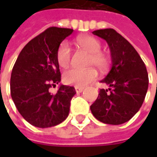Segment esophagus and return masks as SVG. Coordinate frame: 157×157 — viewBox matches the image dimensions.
<instances>
[{
	"mask_svg": "<svg viewBox=\"0 0 157 157\" xmlns=\"http://www.w3.org/2000/svg\"><path fill=\"white\" fill-rule=\"evenodd\" d=\"M75 90L77 93H82L83 90H84V87H79V86H75Z\"/></svg>",
	"mask_w": 157,
	"mask_h": 157,
	"instance_id": "1",
	"label": "esophagus"
}]
</instances>
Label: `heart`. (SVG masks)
I'll return each instance as SVG.
<instances>
[{"instance_id": "heart-1", "label": "heart", "mask_w": 157, "mask_h": 157, "mask_svg": "<svg viewBox=\"0 0 157 157\" xmlns=\"http://www.w3.org/2000/svg\"><path fill=\"white\" fill-rule=\"evenodd\" d=\"M78 44L83 50L90 53L88 58V65H94L100 71H105L110 64L109 56L101 52V43L97 38L91 36H83L77 38ZM57 60L58 64L66 68L71 61V49L67 42L60 44L57 52ZM98 78V72L94 68L88 69H70L63 74V81L65 84L75 86H85L94 82Z\"/></svg>"}]
</instances>
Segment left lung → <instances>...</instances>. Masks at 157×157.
<instances>
[{
  "instance_id": "1",
  "label": "left lung",
  "mask_w": 157,
  "mask_h": 157,
  "mask_svg": "<svg viewBox=\"0 0 157 157\" xmlns=\"http://www.w3.org/2000/svg\"><path fill=\"white\" fill-rule=\"evenodd\" d=\"M93 33L108 44L112 67L100 81L110 88L100 89L91 111L103 123H125L139 111L147 94L148 76L145 63L129 42L113 29H98Z\"/></svg>"
}]
</instances>
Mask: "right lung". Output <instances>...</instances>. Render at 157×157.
Returning <instances> with one entry per match:
<instances>
[{"instance_id": "right-lung-1", "label": "right lung", "mask_w": 157, "mask_h": 157, "mask_svg": "<svg viewBox=\"0 0 157 157\" xmlns=\"http://www.w3.org/2000/svg\"><path fill=\"white\" fill-rule=\"evenodd\" d=\"M72 31L47 29L24 46L14 64L10 78L12 100L21 116L35 127H54L68 117L75 88L61 85L55 94L49 89L61 81L57 49Z\"/></svg>"}]
</instances>
